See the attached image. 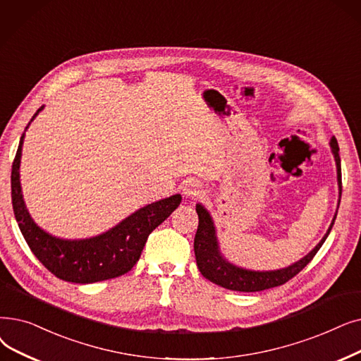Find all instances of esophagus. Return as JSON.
<instances>
[{
    "mask_svg": "<svg viewBox=\"0 0 361 361\" xmlns=\"http://www.w3.org/2000/svg\"><path fill=\"white\" fill-rule=\"evenodd\" d=\"M183 195L185 197H199L202 195V185L196 180H187L183 184Z\"/></svg>",
    "mask_w": 361,
    "mask_h": 361,
    "instance_id": "1",
    "label": "esophagus"
}]
</instances>
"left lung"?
Here are the masks:
<instances>
[{
    "mask_svg": "<svg viewBox=\"0 0 361 361\" xmlns=\"http://www.w3.org/2000/svg\"><path fill=\"white\" fill-rule=\"evenodd\" d=\"M331 150L335 158L336 164V177H338V187H339V199H338V208L341 202V193H342V181H341V158H339V146L336 138H331ZM196 212L199 216V226L195 236V255L197 269L202 273L203 277L211 280L212 283L238 292H259L270 288H276L286 283L293 276L300 273L305 265L314 258L317 250L322 247L324 240L327 239L329 233H331L334 223L336 219L338 209L334 215V219L331 226H329L327 231L322 240L312 247L310 252L302 257L300 261H296L288 267L279 269V270H269V271H258V270H249L239 267L228 262L224 255L219 250L218 239H216V230L214 219L208 209L202 205V203H196Z\"/></svg>",
    "mask_w": 361,
    "mask_h": 361,
    "instance_id": "left-lung-1",
    "label": "left lung"
}]
</instances>
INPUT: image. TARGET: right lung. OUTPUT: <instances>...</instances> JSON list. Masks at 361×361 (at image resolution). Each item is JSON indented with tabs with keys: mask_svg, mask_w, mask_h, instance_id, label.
<instances>
[{
	"mask_svg": "<svg viewBox=\"0 0 361 361\" xmlns=\"http://www.w3.org/2000/svg\"><path fill=\"white\" fill-rule=\"evenodd\" d=\"M42 109L44 106L38 109L30 122ZM23 140L25 133L20 137L19 149L11 168L14 216L34 255L47 270L61 280L85 285L128 273L142 255L149 234L180 205L181 195H172L137 209L99 236L87 239H61L53 236L34 221L25 205L20 185Z\"/></svg>",
	"mask_w": 361,
	"mask_h": 361,
	"instance_id": "right-lung-1",
	"label": "right lung"
}]
</instances>
